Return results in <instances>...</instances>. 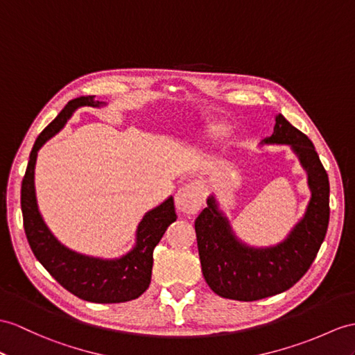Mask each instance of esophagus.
<instances>
[{"label": "esophagus", "mask_w": 355, "mask_h": 355, "mask_svg": "<svg viewBox=\"0 0 355 355\" xmlns=\"http://www.w3.org/2000/svg\"><path fill=\"white\" fill-rule=\"evenodd\" d=\"M203 187L200 182H188L179 188L176 194V207L179 212L197 214L203 205Z\"/></svg>", "instance_id": "esophagus-1"}]
</instances>
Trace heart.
<instances>
[{
    "label": "heart",
    "mask_w": 355,
    "mask_h": 355,
    "mask_svg": "<svg viewBox=\"0 0 355 355\" xmlns=\"http://www.w3.org/2000/svg\"><path fill=\"white\" fill-rule=\"evenodd\" d=\"M211 132H212V134H221V132H223V126H221V125H214V126H211Z\"/></svg>",
    "instance_id": "obj_1"
}]
</instances>
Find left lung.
Segmentation results:
<instances>
[{"label": "left lung", "instance_id": "obj_1", "mask_svg": "<svg viewBox=\"0 0 355 355\" xmlns=\"http://www.w3.org/2000/svg\"><path fill=\"white\" fill-rule=\"evenodd\" d=\"M265 144H289L306 168L312 189L306 215L283 243L253 248L241 243L215 198L196 218V235L202 272L217 295L238 301H256L292 288L321 248L330 220V182L313 143L282 114L275 117L274 132Z\"/></svg>", "mask_w": 355, "mask_h": 355}]
</instances>
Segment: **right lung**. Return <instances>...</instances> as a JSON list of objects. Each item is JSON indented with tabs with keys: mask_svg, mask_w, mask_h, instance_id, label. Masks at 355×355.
<instances>
[{
	"mask_svg": "<svg viewBox=\"0 0 355 355\" xmlns=\"http://www.w3.org/2000/svg\"><path fill=\"white\" fill-rule=\"evenodd\" d=\"M101 105H103V102L94 101V96H81L69 101L62 112L43 129L33 146L27 171L22 179L21 207L28 244L45 270L75 297L105 304L135 300L149 288L153 248L158 245L170 224L176 221L178 215L173 197H168L166 202L146 214L138 224L137 244L131 252L112 261L75 253L60 244L49 232L39 212L34 191V166L37 152L64 126L76 108Z\"/></svg>",
	"mask_w": 355,
	"mask_h": 355,
	"instance_id": "add662e5",
	"label": "right lung"
}]
</instances>
